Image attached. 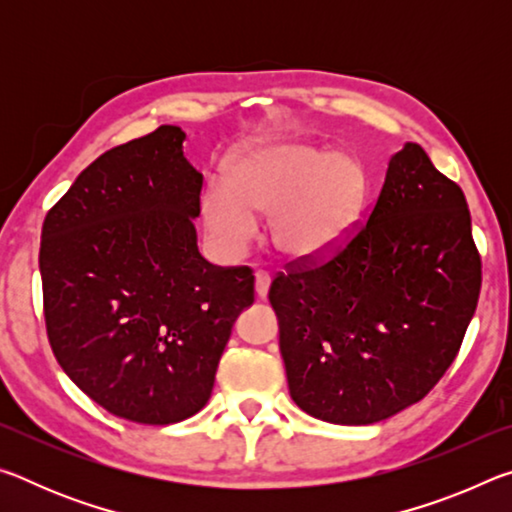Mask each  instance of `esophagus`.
Segmentation results:
<instances>
[{
	"instance_id": "1",
	"label": "esophagus",
	"mask_w": 512,
	"mask_h": 512,
	"mask_svg": "<svg viewBox=\"0 0 512 512\" xmlns=\"http://www.w3.org/2000/svg\"><path fill=\"white\" fill-rule=\"evenodd\" d=\"M268 287H271V275H268L266 271H257L255 273V291H257V296L259 298H266Z\"/></svg>"
}]
</instances>
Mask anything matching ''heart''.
I'll list each match as a JSON object with an SVG mask.
<instances>
[{
	"mask_svg": "<svg viewBox=\"0 0 512 512\" xmlns=\"http://www.w3.org/2000/svg\"><path fill=\"white\" fill-rule=\"evenodd\" d=\"M223 185L205 189L201 216L225 248L253 237V214H271V239L291 259H318L339 248L366 198V173L348 155L302 142H264L237 155Z\"/></svg>",
	"mask_w": 512,
	"mask_h": 512,
	"instance_id": "heart-1",
	"label": "heart"
}]
</instances>
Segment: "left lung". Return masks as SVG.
Masks as SVG:
<instances>
[{"instance_id":"1","label":"left lung","mask_w":512,"mask_h":512,"mask_svg":"<svg viewBox=\"0 0 512 512\" xmlns=\"http://www.w3.org/2000/svg\"><path fill=\"white\" fill-rule=\"evenodd\" d=\"M479 291L463 189L406 142L368 221L271 282L293 402L332 424H372L420 402L461 350Z\"/></svg>"}]
</instances>
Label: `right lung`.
Masks as SVG:
<instances>
[{"label": "right lung", "instance_id": "obj_1", "mask_svg": "<svg viewBox=\"0 0 512 512\" xmlns=\"http://www.w3.org/2000/svg\"><path fill=\"white\" fill-rule=\"evenodd\" d=\"M185 137L160 126L99 155L42 223L54 357L90 400L140 424L203 409L232 325L255 300L253 268L198 253L203 176Z\"/></svg>", "mask_w": 512, "mask_h": 512}]
</instances>
